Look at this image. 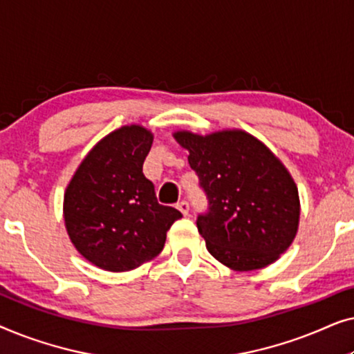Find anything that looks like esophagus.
Masks as SVG:
<instances>
[{
  "label": "esophagus",
  "instance_id": "1",
  "mask_svg": "<svg viewBox=\"0 0 354 354\" xmlns=\"http://www.w3.org/2000/svg\"><path fill=\"white\" fill-rule=\"evenodd\" d=\"M177 209L180 211L183 216H187V214H188V211H190V205H188V201L182 200V201H178V203H177Z\"/></svg>",
  "mask_w": 354,
  "mask_h": 354
}]
</instances>
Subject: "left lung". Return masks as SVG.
Returning <instances> with one entry per match:
<instances>
[{
	"instance_id": "1",
	"label": "left lung",
	"mask_w": 354,
	"mask_h": 354,
	"mask_svg": "<svg viewBox=\"0 0 354 354\" xmlns=\"http://www.w3.org/2000/svg\"><path fill=\"white\" fill-rule=\"evenodd\" d=\"M188 149L207 198L196 227L206 248L234 270L266 268L280 258L298 232L299 196L279 158L243 130L174 133Z\"/></svg>"
}]
</instances>
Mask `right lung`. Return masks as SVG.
I'll use <instances>...</instances> for the list:
<instances>
[{
    "instance_id": "obj_1",
    "label": "right lung",
    "mask_w": 354,
    "mask_h": 354,
    "mask_svg": "<svg viewBox=\"0 0 354 354\" xmlns=\"http://www.w3.org/2000/svg\"><path fill=\"white\" fill-rule=\"evenodd\" d=\"M153 133L124 125L91 148L64 193V222L77 251L96 268L125 272L158 256L182 212L158 203L143 174Z\"/></svg>"
}]
</instances>
